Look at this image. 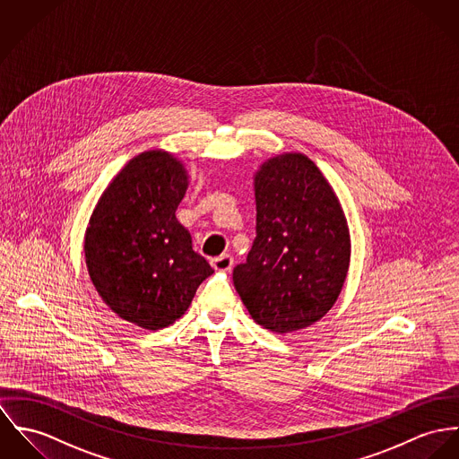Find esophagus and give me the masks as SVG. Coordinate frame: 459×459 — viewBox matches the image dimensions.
Segmentation results:
<instances>
[{
	"instance_id": "34e87169",
	"label": "esophagus",
	"mask_w": 459,
	"mask_h": 459,
	"mask_svg": "<svg viewBox=\"0 0 459 459\" xmlns=\"http://www.w3.org/2000/svg\"><path fill=\"white\" fill-rule=\"evenodd\" d=\"M211 264H212V267L216 271H230L232 265H234V258L229 254H223L216 256V258H212Z\"/></svg>"
}]
</instances>
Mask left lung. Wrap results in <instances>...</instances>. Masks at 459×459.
Returning <instances> with one entry per match:
<instances>
[{
    "mask_svg": "<svg viewBox=\"0 0 459 459\" xmlns=\"http://www.w3.org/2000/svg\"><path fill=\"white\" fill-rule=\"evenodd\" d=\"M256 238L234 287L255 322L278 334L318 322L336 303L351 265L343 207L303 153L276 154L254 174Z\"/></svg>",
    "mask_w": 459,
    "mask_h": 459,
    "instance_id": "1",
    "label": "left lung"
}]
</instances>
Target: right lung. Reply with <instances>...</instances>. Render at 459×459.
Returning a JSON list of instances; mask_svg holds the SVG:
<instances>
[{
  "mask_svg": "<svg viewBox=\"0 0 459 459\" xmlns=\"http://www.w3.org/2000/svg\"><path fill=\"white\" fill-rule=\"evenodd\" d=\"M188 179L169 152L137 154L103 190L86 229V267L103 303L148 331L181 318L214 273L176 218Z\"/></svg>",
  "mask_w": 459,
  "mask_h": 459,
  "instance_id": "obj_1",
  "label": "right lung"
}]
</instances>
